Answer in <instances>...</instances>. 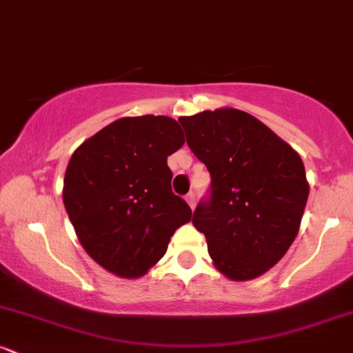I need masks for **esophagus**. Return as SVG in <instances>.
Instances as JSON below:
<instances>
[{
    "label": "esophagus",
    "mask_w": 353,
    "mask_h": 353,
    "mask_svg": "<svg viewBox=\"0 0 353 353\" xmlns=\"http://www.w3.org/2000/svg\"><path fill=\"white\" fill-rule=\"evenodd\" d=\"M185 202L190 205V209H194V205H196V197H194V192H189L188 196H185Z\"/></svg>",
    "instance_id": "esophagus-1"
}]
</instances>
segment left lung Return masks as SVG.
I'll return each instance as SVG.
<instances>
[{
	"label": "left lung",
	"mask_w": 353,
	"mask_h": 353,
	"mask_svg": "<svg viewBox=\"0 0 353 353\" xmlns=\"http://www.w3.org/2000/svg\"><path fill=\"white\" fill-rule=\"evenodd\" d=\"M194 156L210 174L192 224L214 265L232 281L265 274L285 255L309 197L297 152L249 112L224 108L179 117Z\"/></svg>",
	"instance_id": "1"
}]
</instances>
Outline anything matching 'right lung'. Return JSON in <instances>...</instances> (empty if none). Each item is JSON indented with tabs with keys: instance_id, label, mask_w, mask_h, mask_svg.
Masks as SVG:
<instances>
[{
	"instance_id": "right-lung-1",
	"label": "right lung",
	"mask_w": 353,
	"mask_h": 353,
	"mask_svg": "<svg viewBox=\"0 0 353 353\" xmlns=\"http://www.w3.org/2000/svg\"><path fill=\"white\" fill-rule=\"evenodd\" d=\"M184 144L168 116L121 117L76 149L63 202L81 245L114 275L136 279L163 259L192 210L171 189L168 156Z\"/></svg>"
}]
</instances>
